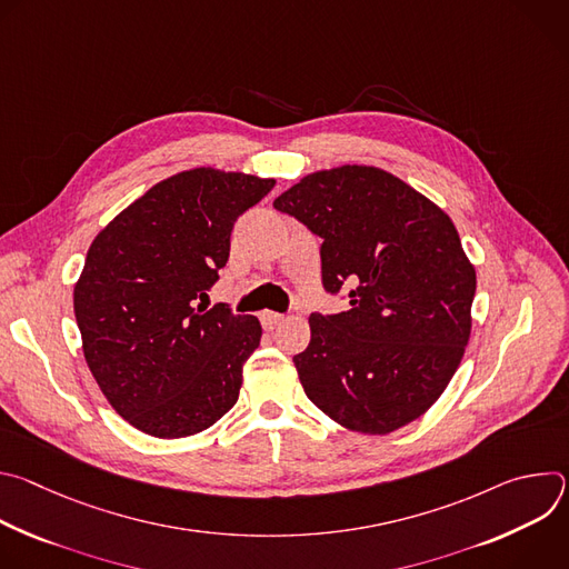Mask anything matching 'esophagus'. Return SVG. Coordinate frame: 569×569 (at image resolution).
I'll return each instance as SVG.
<instances>
[{"instance_id": "esophagus-1", "label": "esophagus", "mask_w": 569, "mask_h": 569, "mask_svg": "<svg viewBox=\"0 0 569 569\" xmlns=\"http://www.w3.org/2000/svg\"><path fill=\"white\" fill-rule=\"evenodd\" d=\"M283 319H286L283 315L272 312V310H263V312H261V323H263L266 331H274L277 327H281Z\"/></svg>"}]
</instances>
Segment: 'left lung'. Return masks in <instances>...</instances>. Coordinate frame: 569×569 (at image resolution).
<instances>
[{"mask_svg":"<svg viewBox=\"0 0 569 569\" xmlns=\"http://www.w3.org/2000/svg\"><path fill=\"white\" fill-rule=\"evenodd\" d=\"M321 242L329 292L351 308L308 317L292 358L306 396L351 432L389 435L423 417L455 376L477 288L450 216L400 178L362 164L315 171L274 200Z\"/></svg>","mask_w":569,"mask_h":569,"instance_id":"obj_1","label":"left lung"}]
</instances>
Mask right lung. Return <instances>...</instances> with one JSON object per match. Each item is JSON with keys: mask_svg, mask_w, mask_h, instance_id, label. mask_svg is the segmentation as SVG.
<instances>
[{"mask_svg": "<svg viewBox=\"0 0 569 569\" xmlns=\"http://www.w3.org/2000/svg\"><path fill=\"white\" fill-rule=\"evenodd\" d=\"M272 187V178L211 167L182 171L92 240L73 312L94 380L132 428L157 439L191 437L236 405L261 321L196 299L224 268L238 216Z\"/></svg>", "mask_w": 569, "mask_h": 569, "instance_id": "obj_1", "label": "right lung"}]
</instances>
